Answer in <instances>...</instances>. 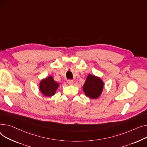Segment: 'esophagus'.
Here are the masks:
<instances>
[{"label": "esophagus", "instance_id": "esophagus-1", "mask_svg": "<svg viewBox=\"0 0 147 147\" xmlns=\"http://www.w3.org/2000/svg\"><path fill=\"white\" fill-rule=\"evenodd\" d=\"M67 83L69 85H73V81L72 80H67Z\"/></svg>", "mask_w": 147, "mask_h": 147}]
</instances>
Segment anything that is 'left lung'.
I'll return each instance as SVG.
<instances>
[{"label":"left lung","instance_id":"left-lung-1","mask_svg":"<svg viewBox=\"0 0 147 147\" xmlns=\"http://www.w3.org/2000/svg\"><path fill=\"white\" fill-rule=\"evenodd\" d=\"M104 83L99 77L89 74L83 84V90L86 96L90 99H97L100 96Z\"/></svg>","mask_w":147,"mask_h":147}]
</instances>
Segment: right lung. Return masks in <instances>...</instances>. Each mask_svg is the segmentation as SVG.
<instances>
[{
    "instance_id": "1",
    "label": "right lung",
    "mask_w": 147,
    "mask_h": 147,
    "mask_svg": "<svg viewBox=\"0 0 147 147\" xmlns=\"http://www.w3.org/2000/svg\"><path fill=\"white\" fill-rule=\"evenodd\" d=\"M59 83L54 80L51 76L42 79L40 83V90L42 94L47 97H51L55 94Z\"/></svg>"
}]
</instances>
